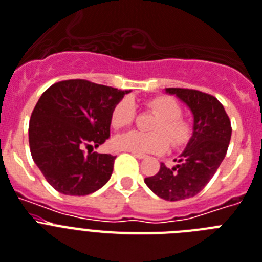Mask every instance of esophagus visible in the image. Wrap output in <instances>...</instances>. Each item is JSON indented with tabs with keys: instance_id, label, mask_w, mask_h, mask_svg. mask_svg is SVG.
Returning <instances> with one entry per match:
<instances>
[{
	"instance_id": "obj_1",
	"label": "esophagus",
	"mask_w": 262,
	"mask_h": 262,
	"mask_svg": "<svg viewBox=\"0 0 262 262\" xmlns=\"http://www.w3.org/2000/svg\"><path fill=\"white\" fill-rule=\"evenodd\" d=\"M132 155H133V156L135 157H137V159H145V155H142V153H133V152H130Z\"/></svg>"
}]
</instances>
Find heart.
<instances>
[{
	"mask_svg": "<svg viewBox=\"0 0 262 262\" xmlns=\"http://www.w3.org/2000/svg\"><path fill=\"white\" fill-rule=\"evenodd\" d=\"M148 109L155 113L156 118L152 125L153 133L130 130L121 133L113 138V148L122 152L133 153H161L168 149L170 137L172 145H183L191 137L192 129L186 120L180 118L182 107L175 99L169 97H157L150 99ZM135 109L129 99H122L114 106L110 116L112 126L114 129H121L133 122ZM167 136H165V135Z\"/></svg>",
	"mask_w": 262,
	"mask_h": 262,
	"instance_id": "obj_1",
	"label": "heart"
}]
</instances>
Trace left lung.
I'll list each match as a JSON object with an SVG mask.
<instances>
[{"label": "left lung", "instance_id": "obj_1", "mask_svg": "<svg viewBox=\"0 0 262 262\" xmlns=\"http://www.w3.org/2000/svg\"><path fill=\"white\" fill-rule=\"evenodd\" d=\"M187 105L193 117L192 136L172 168L160 164L145 184L165 201H183L195 196L207 184L226 156L231 125L225 107L215 97L190 89H165Z\"/></svg>", "mask_w": 262, "mask_h": 262}]
</instances>
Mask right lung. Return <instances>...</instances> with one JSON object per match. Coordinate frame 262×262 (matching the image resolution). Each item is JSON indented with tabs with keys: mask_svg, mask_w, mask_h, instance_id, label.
Listing matches in <instances>:
<instances>
[{
	"mask_svg": "<svg viewBox=\"0 0 262 262\" xmlns=\"http://www.w3.org/2000/svg\"><path fill=\"white\" fill-rule=\"evenodd\" d=\"M127 93L83 79L55 83L42 93L29 121V148L55 190L83 196L109 182L116 156L91 150L109 138L113 109Z\"/></svg>",
	"mask_w": 262,
	"mask_h": 262,
	"instance_id": "add662e5",
	"label": "right lung"
}]
</instances>
